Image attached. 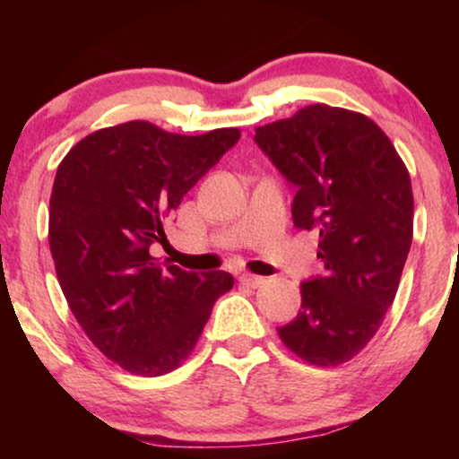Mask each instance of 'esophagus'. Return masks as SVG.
I'll return each mask as SVG.
<instances>
[{"instance_id": "obj_1", "label": "esophagus", "mask_w": 459, "mask_h": 459, "mask_svg": "<svg viewBox=\"0 0 459 459\" xmlns=\"http://www.w3.org/2000/svg\"><path fill=\"white\" fill-rule=\"evenodd\" d=\"M240 284L248 286V288H259V286L265 284V278H261V275H255V273H242L240 275Z\"/></svg>"}]
</instances>
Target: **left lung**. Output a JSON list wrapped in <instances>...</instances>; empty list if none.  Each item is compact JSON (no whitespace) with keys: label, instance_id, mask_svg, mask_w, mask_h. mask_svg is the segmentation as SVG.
<instances>
[{"label":"left lung","instance_id":"left-lung-1","mask_svg":"<svg viewBox=\"0 0 459 459\" xmlns=\"http://www.w3.org/2000/svg\"><path fill=\"white\" fill-rule=\"evenodd\" d=\"M255 142L297 186L292 221L319 231L324 261L278 334L311 366H341L372 341L397 294L413 236L410 173L372 118L328 104L256 127Z\"/></svg>","mask_w":459,"mask_h":459}]
</instances>
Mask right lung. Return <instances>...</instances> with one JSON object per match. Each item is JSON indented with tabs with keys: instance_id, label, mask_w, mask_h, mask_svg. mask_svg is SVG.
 <instances>
[{
	"instance_id": "right-lung-1",
	"label": "right lung",
	"mask_w": 459,
	"mask_h": 459,
	"mask_svg": "<svg viewBox=\"0 0 459 459\" xmlns=\"http://www.w3.org/2000/svg\"><path fill=\"white\" fill-rule=\"evenodd\" d=\"M240 140L236 127L179 135L148 121L93 131L68 150L49 198V250L90 341L127 372L162 376L187 359L225 272L196 273L150 255L162 221Z\"/></svg>"
}]
</instances>
